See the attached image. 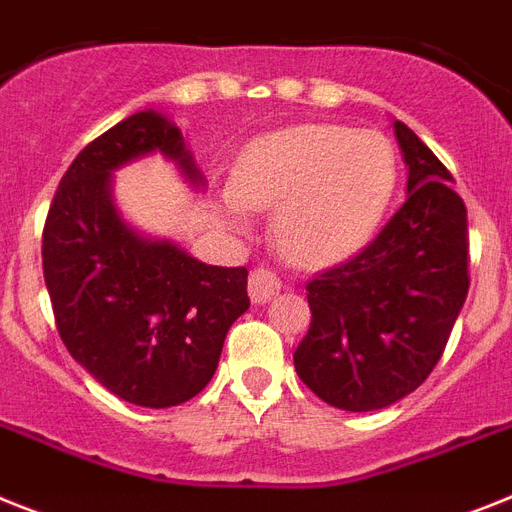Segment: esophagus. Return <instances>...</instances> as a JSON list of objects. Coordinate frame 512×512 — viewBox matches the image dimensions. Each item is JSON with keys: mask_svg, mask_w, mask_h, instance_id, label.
<instances>
[{"mask_svg": "<svg viewBox=\"0 0 512 512\" xmlns=\"http://www.w3.org/2000/svg\"><path fill=\"white\" fill-rule=\"evenodd\" d=\"M248 293H251L253 303H266L272 295L280 293V277L272 269H253L248 277Z\"/></svg>", "mask_w": 512, "mask_h": 512, "instance_id": "34e87169", "label": "esophagus"}]
</instances>
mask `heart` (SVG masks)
I'll use <instances>...</instances> for the list:
<instances>
[{"label": "heart", "mask_w": 512, "mask_h": 512, "mask_svg": "<svg viewBox=\"0 0 512 512\" xmlns=\"http://www.w3.org/2000/svg\"><path fill=\"white\" fill-rule=\"evenodd\" d=\"M400 159L387 135L348 125H295L261 135L240 156L225 209H274V238L287 259L329 266L371 243L398 193Z\"/></svg>", "instance_id": "1"}]
</instances>
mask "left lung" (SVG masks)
<instances>
[{
	"mask_svg": "<svg viewBox=\"0 0 512 512\" xmlns=\"http://www.w3.org/2000/svg\"><path fill=\"white\" fill-rule=\"evenodd\" d=\"M408 198L369 246L308 282L298 377L342 411H379L432 374L468 285V217L453 175L405 122Z\"/></svg>",
	"mask_w": 512,
	"mask_h": 512,
	"instance_id": "left-lung-1",
	"label": "left lung"
}]
</instances>
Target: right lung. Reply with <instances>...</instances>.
Here are the masks:
<instances>
[{"label": "right lung", "mask_w": 512, "mask_h": 512, "mask_svg": "<svg viewBox=\"0 0 512 512\" xmlns=\"http://www.w3.org/2000/svg\"><path fill=\"white\" fill-rule=\"evenodd\" d=\"M162 151L204 183L180 130L135 112L88 143L62 175L41 235L44 280L70 356L117 398L170 408L214 377L227 329L246 314V266H209L167 240L130 230L109 175Z\"/></svg>", "instance_id": "1"}]
</instances>
